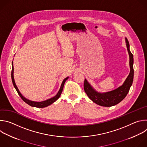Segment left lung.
Segmentation results:
<instances>
[{"mask_svg":"<svg viewBox=\"0 0 147 147\" xmlns=\"http://www.w3.org/2000/svg\"><path fill=\"white\" fill-rule=\"evenodd\" d=\"M126 47L129 55V65L130 71L127 78L123 84L117 88L106 92H99L96 91L86 79L84 83V89L89 98L98 105L109 107L120 102L127 95L133 84L134 78L133 55L130 51V45L127 38H125Z\"/></svg>","mask_w":147,"mask_h":147,"instance_id":"8db88e82","label":"left lung"}]
</instances>
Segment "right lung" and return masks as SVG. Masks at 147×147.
Returning <instances> with one entry per match:
<instances>
[{
  "label": "right lung",
  "mask_w": 147,
  "mask_h": 147,
  "mask_svg": "<svg viewBox=\"0 0 147 147\" xmlns=\"http://www.w3.org/2000/svg\"><path fill=\"white\" fill-rule=\"evenodd\" d=\"M11 80H12V82H13V84L14 86V87L15 88V89L16 90L18 94L19 95V96L22 98V99L26 102L27 103L28 105H29L31 107H36V108H45L49 105H50L52 104L53 102H55L57 99H59V98L60 97L61 92H62V91H63V87H64V85H65V83L66 82V81L69 78V77H66V78H65L63 80V81H62V83L61 84V86H60V90H59L58 92L57 93V94L51 98H49L48 99H47L45 100H44V101H41V102H35V101H32V100H29L28 99H27L26 98H25L22 94H21V92H20L18 88H17L16 83H15V81H14V67H13V61H12V70H11Z\"/></svg>",
  "instance_id": "obj_1"
}]
</instances>
